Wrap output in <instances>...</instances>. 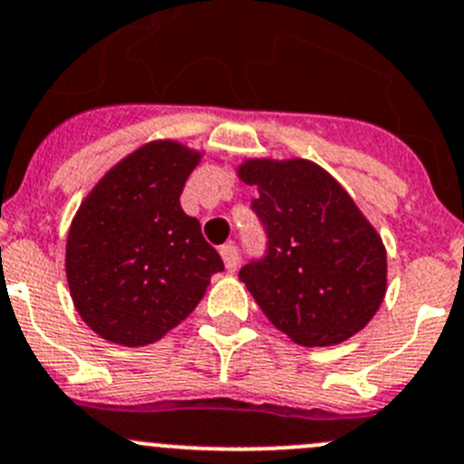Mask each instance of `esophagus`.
<instances>
[{"instance_id": "34e87169", "label": "esophagus", "mask_w": 464, "mask_h": 464, "mask_svg": "<svg viewBox=\"0 0 464 464\" xmlns=\"http://www.w3.org/2000/svg\"><path fill=\"white\" fill-rule=\"evenodd\" d=\"M219 254H222V260H224V267H227V272H236L237 263H240V254H237V246L236 245H224L222 249H219Z\"/></svg>"}]
</instances>
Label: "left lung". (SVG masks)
<instances>
[{
	"label": "left lung",
	"instance_id": "obj_1",
	"mask_svg": "<svg viewBox=\"0 0 464 464\" xmlns=\"http://www.w3.org/2000/svg\"><path fill=\"white\" fill-rule=\"evenodd\" d=\"M267 256L240 269L265 317L301 346H333L370 324L388 290V251L352 195L305 159H246Z\"/></svg>",
	"mask_w": 464,
	"mask_h": 464
}]
</instances>
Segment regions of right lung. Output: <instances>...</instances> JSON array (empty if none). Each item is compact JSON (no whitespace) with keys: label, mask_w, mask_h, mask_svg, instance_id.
I'll use <instances>...</instances> for the list:
<instances>
[{"label":"right lung","mask_w":464,"mask_h":464,"mask_svg":"<svg viewBox=\"0 0 464 464\" xmlns=\"http://www.w3.org/2000/svg\"><path fill=\"white\" fill-rule=\"evenodd\" d=\"M204 151L151 140L112 165L70 224L65 274L76 313L99 337L145 346L183 322L222 272L183 186Z\"/></svg>","instance_id":"obj_1"}]
</instances>
